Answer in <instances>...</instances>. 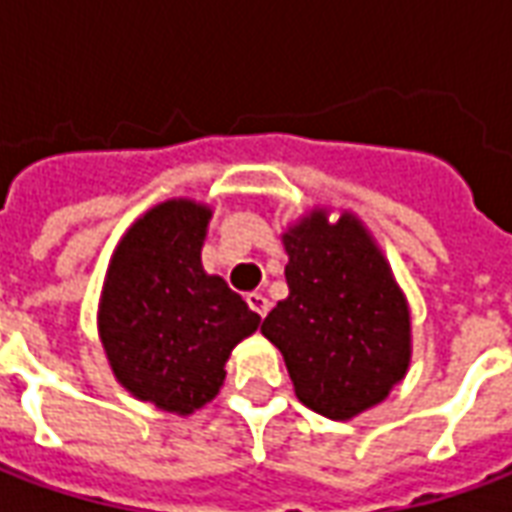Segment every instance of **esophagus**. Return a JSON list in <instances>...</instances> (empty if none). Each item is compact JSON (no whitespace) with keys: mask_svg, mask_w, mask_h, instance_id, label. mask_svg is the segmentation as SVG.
Wrapping results in <instances>:
<instances>
[{"mask_svg":"<svg viewBox=\"0 0 512 512\" xmlns=\"http://www.w3.org/2000/svg\"><path fill=\"white\" fill-rule=\"evenodd\" d=\"M246 304H249V310L255 312V315H260V318H266L268 299H266V296H263V293H249V296H246Z\"/></svg>","mask_w":512,"mask_h":512,"instance_id":"34e87169","label":"esophagus"}]
</instances>
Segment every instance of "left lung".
<instances>
[{"instance_id": "left-lung-1", "label": "left lung", "mask_w": 512, "mask_h": 512, "mask_svg": "<svg viewBox=\"0 0 512 512\" xmlns=\"http://www.w3.org/2000/svg\"><path fill=\"white\" fill-rule=\"evenodd\" d=\"M288 299L260 332L277 345L296 397L329 419L378 406L411 362V315L381 249L354 213H307L282 235Z\"/></svg>"}]
</instances>
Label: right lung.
Returning <instances> with one entry per match:
<instances>
[{"mask_svg": "<svg viewBox=\"0 0 512 512\" xmlns=\"http://www.w3.org/2000/svg\"><path fill=\"white\" fill-rule=\"evenodd\" d=\"M211 208L167 200L120 238L104 279L98 332L112 373L139 400L191 414L219 395L235 345L260 315L205 274L200 252Z\"/></svg>", "mask_w": 512, "mask_h": 512, "instance_id": "add662e5", "label": "right lung"}]
</instances>
